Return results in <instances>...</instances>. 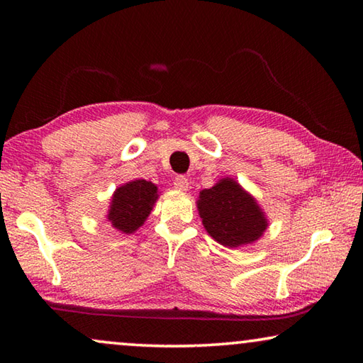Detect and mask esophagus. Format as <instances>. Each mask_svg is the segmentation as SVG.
I'll return each instance as SVG.
<instances>
[{
    "mask_svg": "<svg viewBox=\"0 0 363 363\" xmlns=\"http://www.w3.org/2000/svg\"><path fill=\"white\" fill-rule=\"evenodd\" d=\"M189 186H190V182H189L187 177H184V176H177L176 179H174V187H176L177 190H181V192H187V190H189Z\"/></svg>",
    "mask_w": 363,
    "mask_h": 363,
    "instance_id": "1",
    "label": "esophagus"
}]
</instances>
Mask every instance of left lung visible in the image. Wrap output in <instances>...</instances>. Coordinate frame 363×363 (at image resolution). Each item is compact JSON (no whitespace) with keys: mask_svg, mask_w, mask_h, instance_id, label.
<instances>
[{"mask_svg":"<svg viewBox=\"0 0 363 363\" xmlns=\"http://www.w3.org/2000/svg\"><path fill=\"white\" fill-rule=\"evenodd\" d=\"M196 210L208 235L227 248L257 242L269 227L257 200L232 177H220L213 187L201 190Z\"/></svg>","mask_w":363,"mask_h":363,"instance_id":"obj_1","label":"left lung"}]
</instances>
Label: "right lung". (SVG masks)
Wrapping results in <instances>:
<instances>
[{
	"label": "right lung",
	"mask_w": 363,
	"mask_h": 363,
	"mask_svg": "<svg viewBox=\"0 0 363 363\" xmlns=\"http://www.w3.org/2000/svg\"><path fill=\"white\" fill-rule=\"evenodd\" d=\"M158 200V187L145 179H134L116 187L106 218L113 229L134 233L143 225Z\"/></svg>",
	"instance_id": "obj_1"
}]
</instances>
